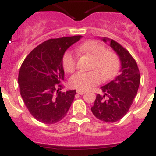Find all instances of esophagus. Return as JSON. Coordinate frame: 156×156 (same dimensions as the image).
Listing matches in <instances>:
<instances>
[{"label":"esophagus","instance_id":"esophagus-1","mask_svg":"<svg viewBox=\"0 0 156 156\" xmlns=\"http://www.w3.org/2000/svg\"><path fill=\"white\" fill-rule=\"evenodd\" d=\"M77 93L79 94V95H83V94H85V91H83V90H77Z\"/></svg>","mask_w":156,"mask_h":156}]
</instances>
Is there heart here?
I'll return each mask as SVG.
<instances>
[{
    "label": "heart",
    "mask_w": 156,
    "mask_h": 156,
    "mask_svg": "<svg viewBox=\"0 0 156 156\" xmlns=\"http://www.w3.org/2000/svg\"><path fill=\"white\" fill-rule=\"evenodd\" d=\"M80 54H87L94 57L89 72H78L69 79L72 87L78 90H87L98 85L100 81L106 82L113 78L120 68V58L116 52L95 40H89L77 48ZM78 56L68 51L62 57V66L68 73H73L77 67Z\"/></svg>",
    "instance_id": "heart-1"
}]
</instances>
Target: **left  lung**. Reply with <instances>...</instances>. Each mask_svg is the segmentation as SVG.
<instances>
[{
	"instance_id": "left-lung-1",
	"label": "left lung",
	"mask_w": 156,
	"mask_h": 156,
	"mask_svg": "<svg viewBox=\"0 0 156 156\" xmlns=\"http://www.w3.org/2000/svg\"><path fill=\"white\" fill-rule=\"evenodd\" d=\"M103 40L106 42L107 39ZM110 46L120 57L121 73L101 87L103 95H96L91 112L100 121L112 123L121 120L130 108L140 84V73L137 62L128 50L113 40H111Z\"/></svg>"
}]
</instances>
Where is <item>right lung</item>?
Instances as JSON below:
<instances>
[{
  "label": "right lung",
  "mask_w": 156,
  "mask_h": 156,
  "mask_svg": "<svg viewBox=\"0 0 156 156\" xmlns=\"http://www.w3.org/2000/svg\"><path fill=\"white\" fill-rule=\"evenodd\" d=\"M81 35L50 39L28 54L21 66L18 84L26 107L37 121L54 124L66 116L76 90L61 91L62 57Z\"/></svg>",
  "instance_id": "1"
}]
</instances>
